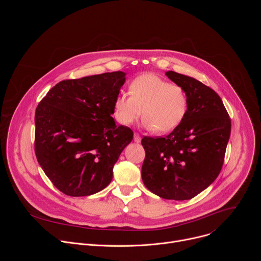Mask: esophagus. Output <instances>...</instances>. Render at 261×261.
Returning a JSON list of instances; mask_svg holds the SVG:
<instances>
[{"label":"esophagus","mask_w":261,"mask_h":261,"mask_svg":"<svg viewBox=\"0 0 261 261\" xmlns=\"http://www.w3.org/2000/svg\"><path fill=\"white\" fill-rule=\"evenodd\" d=\"M140 140H141L140 135L138 133H134V141L138 143V142H140Z\"/></svg>","instance_id":"1"}]
</instances>
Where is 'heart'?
I'll use <instances>...</instances> for the list:
<instances>
[{
	"label": "heart",
	"mask_w": 261,
	"mask_h": 261,
	"mask_svg": "<svg viewBox=\"0 0 261 261\" xmlns=\"http://www.w3.org/2000/svg\"><path fill=\"white\" fill-rule=\"evenodd\" d=\"M129 93L115 99L114 116L124 126L138 120L142 114L143 126L158 134H167L177 128L187 116L189 99L186 90L177 84L153 73L135 77Z\"/></svg>",
	"instance_id": "1"
}]
</instances>
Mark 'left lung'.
Wrapping results in <instances>:
<instances>
[{"label": "left lung", "instance_id": "1", "mask_svg": "<svg viewBox=\"0 0 261 261\" xmlns=\"http://www.w3.org/2000/svg\"><path fill=\"white\" fill-rule=\"evenodd\" d=\"M189 99L181 124L164 137H143L145 187L164 199H191L217 178L230 136L231 123L219 95L199 81L167 71Z\"/></svg>", "mask_w": 261, "mask_h": 261}]
</instances>
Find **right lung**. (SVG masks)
I'll return each mask as SVG.
<instances>
[{
	"label": "right lung",
	"instance_id": "right-lung-1",
	"mask_svg": "<svg viewBox=\"0 0 261 261\" xmlns=\"http://www.w3.org/2000/svg\"><path fill=\"white\" fill-rule=\"evenodd\" d=\"M125 81L122 71L63 81L37 106L36 157L64 194L89 196L113 179L114 165L133 139L132 130L111 117Z\"/></svg>",
	"mask_w": 261,
	"mask_h": 261
}]
</instances>
